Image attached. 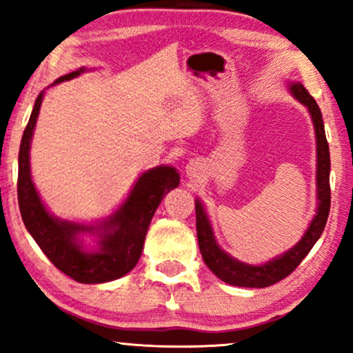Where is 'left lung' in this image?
Here are the masks:
<instances>
[{"label": "left lung", "instance_id": "obj_1", "mask_svg": "<svg viewBox=\"0 0 353 353\" xmlns=\"http://www.w3.org/2000/svg\"><path fill=\"white\" fill-rule=\"evenodd\" d=\"M291 93L294 98L299 99L304 106L311 112L312 123L316 129V141H317V198H319V208L317 214L306 230L304 237L299 241L293 249L286 252L285 255L267 262L265 265H245L237 262L232 256H229L224 250L219 249L212 236V229L210 221H208L206 212H204L201 203L196 201V232L198 243L201 250L204 263L221 280L234 286H243V288H267L278 283L283 278H286L293 270L303 262V259L310 254V250L314 247L317 239L321 237L323 230L327 223L329 211H330V183H329V172H330V157H329V143L325 139L323 114H321L319 106L314 101V98L307 93L301 83L291 85Z\"/></svg>", "mask_w": 353, "mask_h": 353}]
</instances>
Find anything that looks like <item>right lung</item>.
I'll use <instances>...</instances> for the list:
<instances>
[{
  "instance_id": "obj_1",
  "label": "right lung",
  "mask_w": 353,
  "mask_h": 353,
  "mask_svg": "<svg viewBox=\"0 0 353 353\" xmlns=\"http://www.w3.org/2000/svg\"><path fill=\"white\" fill-rule=\"evenodd\" d=\"M83 68L60 77L55 83L80 75ZM43 93H39L26 125L19 147L17 201L26 229L60 272L78 283H104L124 276L136 267L142 254L143 241L157 208L170 190L176 188L180 175L173 167H157L139 178L123 206L101 228L59 221L41 203L29 168V147L41 110ZM101 228L99 247L85 251L76 236L78 232Z\"/></svg>"
}]
</instances>
